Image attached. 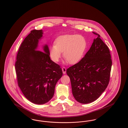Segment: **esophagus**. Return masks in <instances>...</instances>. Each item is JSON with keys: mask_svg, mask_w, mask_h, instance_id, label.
Returning a JSON list of instances; mask_svg holds the SVG:
<instances>
[{"mask_svg": "<svg viewBox=\"0 0 128 128\" xmlns=\"http://www.w3.org/2000/svg\"><path fill=\"white\" fill-rule=\"evenodd\" d=\"M62 70L63 74H65L66 73V68L63 67V68H62Z\"/></svg>", "mask_w": 128, "mask_h": 128, "instance_id": "esophagus-1", "label": "esophagus"}]
</instances>
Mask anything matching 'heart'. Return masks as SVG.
I'll return each instance as SVG.
<instances>
[{
    "label": "heart",
    "instance_id": "b5f03b06",
    "mask_svg": "<svg viewBox=\"0 0 128 128\" xmlns=\"http://www.w3.org/2000/svg\"><path fill=\"white\" fill-rule=\"evenodd\" d=\"M87 41L82 35L65 34L58 36L54 44L50 47V55L54 62L58 61L62 52L70 64H73L81 60L87 48Z\"/></svg>",
    "mask_w": 128,
    "mask_h": 128
}]
</instances>
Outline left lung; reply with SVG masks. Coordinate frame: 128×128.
<instances>
[{
    "label": "left lung",
    "instance_id": "left-lung-1",
    "mask_svg": "<svg viewBox=\"0 0 128 128\" xmlns=\"http://www.w3.org/2000/svg\"><path fill=\"white\" fill-rule=\"evenodd\" d=\"M97 36L88 51L78 63L67 70L73 96L79 102L86 104L96 100L109 82L112 62L109 49Z\"/></svg>",
    "mask_w": 128,
    "mask_h": 128
}]
</instances>
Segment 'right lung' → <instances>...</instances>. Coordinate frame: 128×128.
I'll return each mask as SVG.
<instances>
[{"label":"right lung","mask_w":128,"mask_h":128,"mask_svg":"<svg viewBox=\"0 0 128 128\" xmlns=\"http://www.w3.org/2000/svg\"><path fill=\"white\" fill-rule=\"evenodd\" d=\"M42 30H32L25 38L17 54L15 70L18 86L31 102L43 104L53 98L55 86L62 77L60 66L51 60L47 44L38 50Z\"/></svg>","instance_id":"add662e5"}]
</instances>
